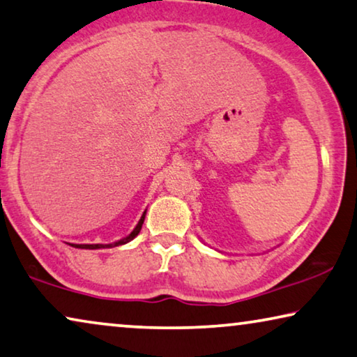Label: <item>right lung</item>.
<instances>
[{
	"mask_svg": "<svg viewBox=\"0 0 357 357\" xmlns=\"http://www.w3.org/2000/svg\"><path fill=\"white\" fill-rule=\"evenodd\" d=\"M144 214H146V213H143L140 222H138V225L135 227V229H133L132 234L128 235L127 238H123V240H121V241H116L114 245H72V246H75V248H82V250H100V248H112V246H119V245H126V243H128L130 240H133L138 234H140L142 225H143V222H144Z\"/></svg>",
	"mask_w": 357,
	"mask_h": 357,
	"instance_id": "right-lung-1",
	"label": "right lung"
}]
</instances>
